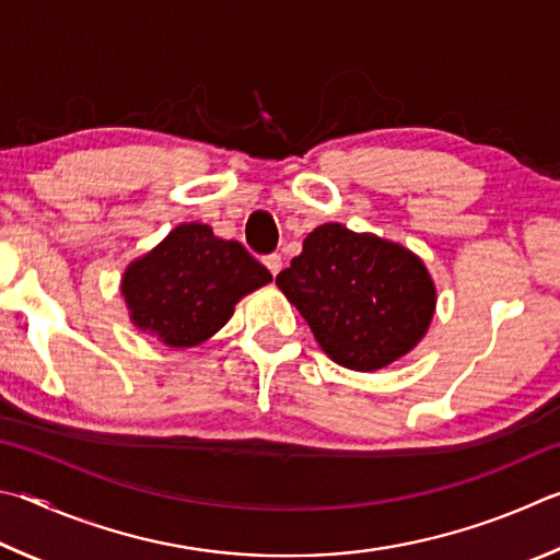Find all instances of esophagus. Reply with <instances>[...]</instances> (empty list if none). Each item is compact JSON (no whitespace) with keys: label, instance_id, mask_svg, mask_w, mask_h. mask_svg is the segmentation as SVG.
I'll list each match as a JSON object with an SVG mask.
<instances>
[{"label":"esophagus","instance_id":"1","mask_svg":"<svg viewBox=\"0 0 560 560\" xmlns=\"http://www.w3.org/2000/svg\"><path fill=\"white\" fill-rule=\"evenodd\" d=\"M262 262H265V268H268L272 275H278V272L282 270V258H280L278 253H270V255H265Z\"/></svg>","mask_w":560,"mask_h":560}]
</instances>
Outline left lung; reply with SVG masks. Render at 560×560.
I'll return each mask as SVG.
<instances>
[{
    "label": "left lung",
    "mask_w": 560,
    "mask_h": 560,
    "mask_svg": "<svg viewBox=\"0 0 560 560\" xmlns=\"http://www.w3.org/2000/svg\"><path fill=\"white\" fill-rule=\"evenodd\" d=\"M275 282L322 351L354 371L406 357L435 315V282L416 253L341 223L317 225Z\"/></svg>",
    "instance_id": "8db88e82"
}]
</instances>
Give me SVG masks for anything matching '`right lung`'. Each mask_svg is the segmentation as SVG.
<instances>
[{
  "label": "right lung",
  "instance_id": "add662e5",
  "mask_svg": "<svg viewBox=\"0 0 560 560\" xmlns=\"http://www.w3.org/2000/svg\"><path fill=\"white\" fill-rule=\"evenodd\" d=\"M270 280L238 241L219 238L206 223H182L127 265L120 292L137 329L189 349L213 337L238 300Z\"/></svg>",
  "mask_w": 560,
  "mask_h": 560
}]
</instances>
